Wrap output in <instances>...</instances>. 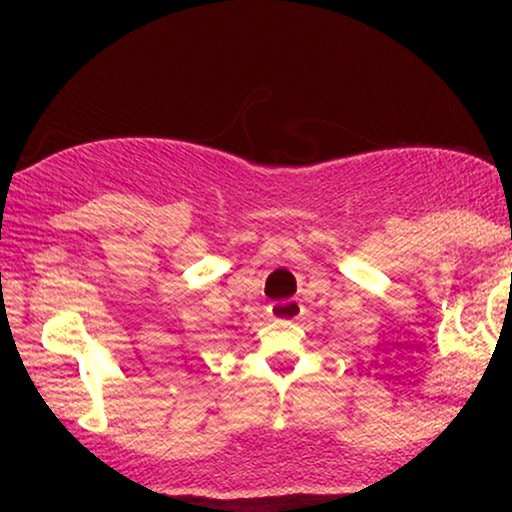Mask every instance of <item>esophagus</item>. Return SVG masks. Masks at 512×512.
Here are the masks:
<instances>
[{
    "label": "esophagus",
    "mask_w": 512,
    "mask_h": 512,
    "mask_svg": "<svg viewBox=\"0 0 512 512\" xmlns=\"http://www.w3.org/2000/svg\"><path fill=\"white\" fill-rule=\"evenodd\" d=\"M267 313L269 317H274V320H298L303 313V305L293 301V298H289V301H274L269 303Z\"/></svg>",
    "instance_id": "1"
}]
</instances>
